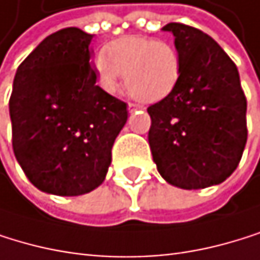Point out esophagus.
Listing matches in <instances>:
<instances>
[{"instance_id":"34e87169","label":"esophagus","mask_w":260,"mask_h":260,"mask_svg":"<svg viewBox=\"0 0 260 260\" xmlns=\"http://www.w3.org/2000/svg\"><path fill=\"white\" fill-rule=\"evenodd\" d=\"M136 110H143V107L138 103H128V113H135Z\"/></svg>"}]
</instances>
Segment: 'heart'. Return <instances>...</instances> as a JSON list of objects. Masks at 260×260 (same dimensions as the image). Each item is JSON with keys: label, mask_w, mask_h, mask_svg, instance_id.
<instances>
[{"label": "heart", "mask_w": 260, "mask_h": 260, "mask_svg": "<svg viewBox=\"0 0 260 260\" xmlns=\"http://www.w3.org/2000/svg\"><path fill=\"white\" fill-rule=\"evenodd\" d=\"M100 86L108 94L117 92L120 75L128 91L144 102L165 99L176 87L180 75L177 50L147 36H124L105 47L95 58Z\"/></svg>", "instance_id": "heart-1"}]
</instances>
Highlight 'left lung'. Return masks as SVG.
<instances>
[{
  "instance_id": "1",
  "label": "left lung",
  "mask_w": 260,
  "mask_h": 260,
  "mask_svg": "<svg viewBox=\"0 0 260 260\" xmlns=\"http://www.w3.org/2000/svg\"><path fill=\"white\" fill-rule=\"evenodd\" d=\"M180 58L176 87L147 108L149 146L160 176L183 190L224 182L246 144V99L237 66L196 28L168 23Z\"/></svg>"
}]
</instances>
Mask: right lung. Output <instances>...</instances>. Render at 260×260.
I'll return each instance as SVG.
<instances>
[{
	"label": "right lung",
	"mask_w": 260,
	"mask_h": 260,
	"mask_svg": "<svg viewBox=\"0 0 260 260\" xmlns=\"http://www.w3.org/2000/svg\"><path fill=\"white\" fill-rule=\"evenodd\" d=\"M94 34L66 28L45 37L20 64L9 113L15 158L50 194L80 196L107 177L127 105L95 84Z\"/></svg>",
	"instance_id": "add662e5"
}]
</instances>
